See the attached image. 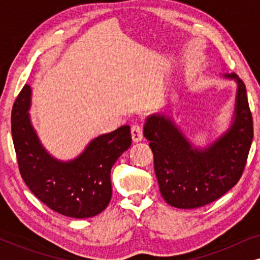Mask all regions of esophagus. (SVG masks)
I'll return each instance as SVG.
<instances>
[{
  "instance_id": "obj_1",
  "label": "esophagus",
  "mask_w": 260,
  "mask_h": 260,
  "mask_svg": "<svg viewBox=\"0 0 260 260\" xmlns=\"http://www.w3.org/2000/svg\"><path fill=\"white\" fill-rule=\"evenodd\" d=\"M131 136H133L134 142H141L143 140V129H142V126L138 125V124L131 126Z\"/></svg>"
}]
</instances>
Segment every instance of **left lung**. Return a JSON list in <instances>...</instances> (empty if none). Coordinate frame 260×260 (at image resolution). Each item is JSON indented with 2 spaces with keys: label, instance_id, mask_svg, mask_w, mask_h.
<instances>
[{
  "label": "left lung",
  "instance_id": "8db88e82",
  "mask_svg": "<svg viewBox=\"0 0 260 260\" xmlns=\"http://www.w3.org/2000/svg\"><path fill=\"white\" fill-rule=\"evenodd\" d=\"M223 77L238 85L233 122L206 148H195L172 117L154 113L145 119L143 134L150 141L159 191L173 207L191 209L211 204L243 175L253 138V120L243 80L234 73Z\"/></svg>",
  "mask_w": 260,
  "mask_h": 260
}]
</instances>
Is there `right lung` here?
I'll list each match as a JSON object with an SVG mask.
<instances>
[{"mask_svg":"<svg viewBox=\"0 0 260 260\" xmlns=\"http://www.w3.org/2000/svg\"><path fill=\"white\" fill-rule=\"evenodd\" d=\"M30 95V86L24 85L12 111L14 148L24 183L39 200L60 214L76 219L99 214L112 197V166L131 145L130 126L101 135L76 158L60 161L46 151L31 125Z\"/></svg>","mask_w":260,"mask_h":260,"instance_id":"add662e5","label":"right lung"}]
</instances>
